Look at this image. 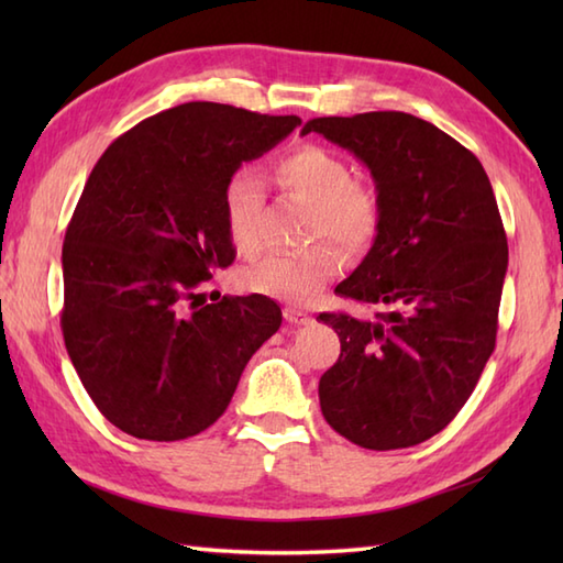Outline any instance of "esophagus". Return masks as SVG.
Wrapping results in <instances>:
<instances>
[{
  "mask_svg": "<svg viewBox=\"0 0 563 563\" xmlns=\"http://www.w3.org/2000/svg\"><path fill=\"white\" fill-rule=\"evenodd\" d=\"M285 319H288L295 327L312 324V314H307V312H302V309H295V307H285Z\"/></svg>",
  "mask_w": 563,
  "mask_h": 563,
  "instance_id": "1",
  "label": "esophagus"
}]
</instances>
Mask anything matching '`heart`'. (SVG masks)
Segmentation results:
<instances>
[{
	"label": "heart",
	"mask_w": 563,
	"mask_h": 563,
	"mask_svg": "<svg viewBox=\"0 0 563 563\" xmlns=\"http://www.w3.org/2000/svg\"><path fill=\"white\" fill-rule=\"evenodd\" d=\"M275 181L297 200L314 208L309 234L329 236L345 254H361L379 230V202L357 186L353 166L324 147H302L275 166ZM224 224L242 256L261 249L258 212L263 184L254 174H236L224 186ZM339 273V254L329 244H314L300 254H273L261 258L242 275L251 292L273 295L288 302H309Z\"/></svg>",
	"instance_id": "1"
}]
</instances>
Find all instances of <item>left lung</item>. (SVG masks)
<instances>
[{
    "mask_svg": "<svg viewBox=\"0 0 563 563\" xmlns=\"http://www.w3.org/2000/svg\"><path fill=\"white\" fill-rule=\"evenodd\" d=\"M375 181L379 230L336 292L377 319L319 314L341 355L319 379L327 423L367 450L440 433L494 353L508 244L482 162L433 123L401 111L312 118Z\"/></svg>",
    "mask_w": 563,
    "mask_h": 563,
    "instance_id": "left-lung-1",
    "label": "left lung"
}]
</instances>
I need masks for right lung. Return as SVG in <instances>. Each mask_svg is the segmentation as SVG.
I'll return each mask as SVG.
<instances>
[{"label":"right lung","mask_w":563,"mask_h":563,"mask_svg":"<svg viewBox=\"0 0 563 563\" xmlns=\"http://www.w3.org/2000/svg\"><path fill=\"white\" fill-rule=\"evenodd\" d=\"M300 123L190 101L128 130L93 166L63 246V336L123 433L172 442L210 428L280 329L266 295L208 302L198 288L236 254L227 181Z\"/></svg>","instance_id":"1"}]
</instances>
